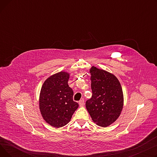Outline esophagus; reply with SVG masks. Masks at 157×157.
Masks as SVG:
<instances>
[{"mask_svg": "<svg viewBox=\"0 0 157 157\" xmlns=\"http://www.w3.org/2000/svg\"><path fill=\"white\" fill-rule=\"evenodd\" d=\"M79 104L80 106H83L85 104V101L83 99H81L79 101Z\"/></svg>", "mask_w": 157, "mask_h": 157, "instance_id": "34e87169", "label": "esophagus"}]
</instances>
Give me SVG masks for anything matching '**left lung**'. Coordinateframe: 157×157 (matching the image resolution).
Instances as JSON below:
<instances>
[{"label": "left lung", "instance_id": "left-lung-1", "mask_svg": "<svg viewBox=\"0 0 157 157\" xmlns=\"http://www.w3.org/2000/svg\"><path fill=\"white\" fill-rule=\"evenodd\" d=\"M91 74L92 96L86 102V108L92 120L106 127L117 120L123 105V95L118 79L113 74L93 67Z\"/></svg>", "mask_w": 157, "mask_h": 157}]
</instances>
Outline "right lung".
<instances>
[{
	"label": "right lung",
	"mask_w": 157,
	"mask_h": 157,
	"mask_svg": "<svg viewBox=\"0 0 157 157\" xmlns=\"http://www.w3.org/2000/svg\"><path fill=\"white\" fill-rule=\"evenodd\" d=\"M69 74L60 72L48 78L40 90L39 109L49 125L62 127L67 125L78 108L73 101V90L68 85Z\"/></svg>",
	"instance_id": "right-lung-1"
}]
</instances>
